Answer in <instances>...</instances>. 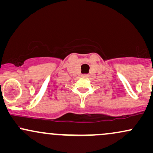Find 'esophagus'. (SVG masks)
I'll return each mask as SVG.
<instances>
[{
  "mask_svg": "<svg viewBox=\"0 0 153 153\" xmlns=\"http://www.w3.org/2000/svg\"><path fill=\"white\" fill-rule=\"evenodd\" d=\"M82 76L83 77V78H88V76H89V75H88V74H83V75H82Z\"/></svg>",
  "mask_w": 153,
  "mask_h": 153,
  "instance_id": "esophagus-1",
  "label": "esophagus"
}]
</instances>
